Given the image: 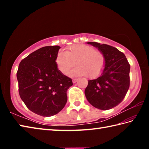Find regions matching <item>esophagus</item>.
Wrapping results in <instances>:
<instances>
[{"label": "esophagus", "instance_id": "obj_1", "mask_svg": "<svg viewBox=\"0 0 149 149\" xmlns=\"http://www.w3.org/2000/svg\"><path fill=\"white\" fill-rule=\"evenodd\" d=\"M77 80H78V79H73L72 81H73V83H74V84H75V83H76L77 81Z\"/></svg>", "mask_w": 149, "mask_h": 149}]
</instances>
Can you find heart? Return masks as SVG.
Wrapping results in <instances>:
<instances>
[{
    "mask_svg": "<svg viewBox=\"0 0 149 149\" xmlns=\"http://www.w3.org/2000/svg\"><path fill=\"white\" fill-rule=\"evenodd\" d=\"M56 62L64 74H68L75 62L78 66L71 72L73 76L88 75L90 78L99 77L105 66L104 55L89 45L77 44L69 47L65 52L60 51Z\"/></svg>",
    "mask_w": 149,
    "mask_h": 149,
    "instance_id": "heart-1",
    "label": "heart"
}]
</instances>
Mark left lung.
<instances>
[{
  "label": "left lung",
  "instance_id": "obj_1",
  "mask_svg": "<svg viewBox=\"0 0 149 149\" xmlns=\"http://www.w3.org/2000/svg\"><path fill=\"white\" fill-rule=\"evenodd\" d=\"M87 43L102 52L105 66L99 77L88 81L85 97L95 108L102 110L111 109L122 101L129 89L130 65L125 54L116 48L97 42Z\"/></svg>",
  "mask_w": 149,
  "mask_h": 149
}]
</instances>
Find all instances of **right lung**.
<instances>
[{"label":"right lung","instance_id":"add662e5","mask_svg":"<svg viewBox=\"0 0 149 149\" xmlns=\"http://www.w3.org/2000/svg\"><path fill=\"white\" fill-rule=\"evenodd\" d=\"M59 46L42 47L20 62L17 72L19 94L31 112L52 116L66 104L71 78L58 68L56 59Z\"/></svg>","mask_w":149,"mask_h":149}]
</instances>
